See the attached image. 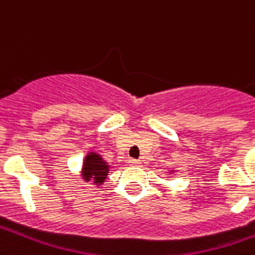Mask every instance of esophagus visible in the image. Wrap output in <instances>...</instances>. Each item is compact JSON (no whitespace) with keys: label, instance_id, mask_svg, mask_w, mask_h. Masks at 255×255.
Returning <instances> with one entry per match:
<instances>
[{"label":"esophagus","instance_id":"obj_1","mask_svg":"<svg viewBox=\"0 0 255 255\" xmlns=\"http://www.w3.org/2000/svg\"><path fill=\"white\" fill-rule=\"evenodd\" d=\"M128 164L132 166H140V164H142V162H140L139 160H133V158H131V160H128Z\"/></svg>","mask_w":255,"mask_h":255}]
</instances>
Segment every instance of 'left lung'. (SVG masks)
Instances as JSON below:
<instances>
[{
    "label": "left lung",
    "instance_id": "1",
    "mask_svg": "<svg viewBox=\"0 0 255 255\" xmlns=\"http://www.w3.org/2000/svg\"><path fill=\"white\" fill-rule=\"evenodd\" d=\"M173 172H175V169H171V171H169V173H173Z\"/></svg>",
    "mask_w": 255,
    "mask_h": 255
}]
</instances>
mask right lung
I'll use <instances>...</instances> for the list:
<instances>
[{
	"mask_svg": "<svg viewBox=\"0 0 255 255\" xmlns=\"http://www.w3.org/2000/svg\"><path fill=\"white\" fill-rule=\"evenodd\" d=\"M111 171L109 162L104 160V157L97 151H89L83 158L80 177L84 182H91L94 186H102Z\"/></svg>",
	"mask_w": 255,
	"mask_h": 255,
	"instance_id": "right-lung-1",
	"label": "right lung"
}]
</instances>
